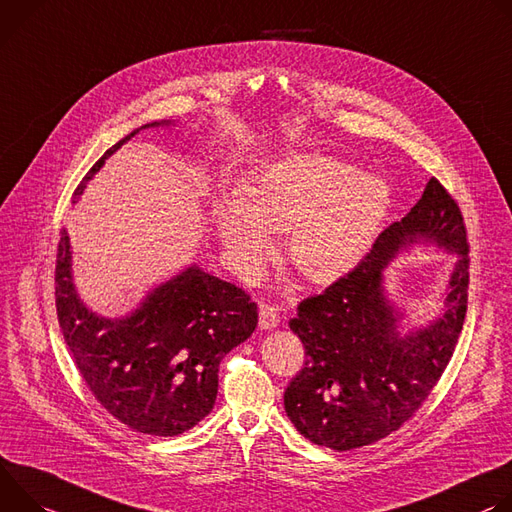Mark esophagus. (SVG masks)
<instances>
[{
	"label": "esophagus",
	"mask_w": 512,
	"mask_h": 512,
	"mask_svg": "<svg viewBox=\"0 0 512 512\" xmlns=\"http://www.w3.org/2000/svg\"><path fill=\"white\" fill-rule=\"evenodd\" d=\"M260 329H274L280 323V315L278 309L272 305H260Z\"/></svg>",
	"instance_id": "obj_1"
}]
</instances>
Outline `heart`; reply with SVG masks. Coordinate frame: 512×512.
I'll return each mask as SVG.
<instances>
[{"mask_svg": "<svg viewBox=\"0 0 512 512\" xmlns=\"http://www.w3.org/2000/svg\"><path fill=\"white\" fill-rule=\"evenodd\" d=\"M390 207L384 179L352 162L293 154L262 166L248 193L215 201L217 236L244 276H258L276 250L274 232H289V256L313 282L350 272L370 250Z\"/></svg>", "mask_w": 512, "mask_h": 512, "instance_id": "obj_1", "label": "heart"}]
</instances>
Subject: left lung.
Here are the masks:
<instances>
[{"label":"left lung","instance_id":"left-lung-1","mask_svg":"<svg viewBox=\"0 0 512 512\" xmlns=\"http://www.w3.org/2000/svg\"><path fill=\"white\" fill-rule=\"evenodd\" d=\"M433 243L459 254L444 315L427 328L398 333L381 270L401 249ZM464 215L431 177L417 205L388 225L372 250L321 295L307 297L289 321L305 346V366L285 390V411L301 435L348 451L407 423L449 364L468 309L470 258Z\"/></svg>","mask_w":512,"mask_h":512}]
</instances>
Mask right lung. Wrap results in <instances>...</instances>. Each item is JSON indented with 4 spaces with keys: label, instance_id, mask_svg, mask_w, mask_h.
Segmentation results:
<instances>
[{
    "label": "right lung",
    "instance_id": "right-lung-1",
    "mask_svg": "<svg viewBox=\"0 0 512 512\" xmlns=\"http://www.w3.org/2000/svg\"><path fill=\"white\" fill-rule=\"evenodd\" d=\"M142 128L91 166L75 197L105 158ZM71 266V242L63 230L54 270L56 315L95 399L140 433L173 437L195 427L215 405L219 362L256 329L258 307L250 295L193 264L154 289L134 313L105 319L79 299Z\"/></svg>",
    "mask_w": 512,
    "mask_h": 512
}]
</instances>
